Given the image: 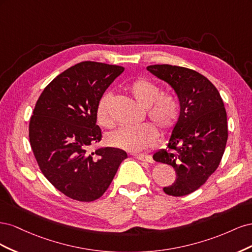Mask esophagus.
Returning a JSON list of instances; mask_svg holds the SVG:
<instances>
[{"instance_id": "34e87169", "label": "esophagus", "mask_w": 252, "mask_h": 252, "mask_svg": "<svg viewBox=\"0 0 252 252\" xmlns=\"http://www.w3.org/2000/svg\"><path fill=\"white\" fill-rule=\"evenodd\" d=\"M133 157L136 158H139L140 161H142V162H147V163L154 162V159H152L151 156H149V155H145V154H143V155H133Z\"/></svg>"}]
</instances>
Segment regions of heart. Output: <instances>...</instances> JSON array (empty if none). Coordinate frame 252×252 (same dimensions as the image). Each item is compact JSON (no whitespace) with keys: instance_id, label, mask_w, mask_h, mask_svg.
<instances>
[{"instance_id":"1","label":"heart","mask_w":252,"mask_h":252,"mask_svg":"<svg viewBox=\"0 0 252 252\" xmlns=\"http://www.w3.org/2000/svg\"><path fill=\"white\" fill-rule=\"evenodd\" d=\"M129 91L136 103L147 108L149 119L159 131L167 132L174 126L179 116L178 101L171 95H161V88L156 83L147 79H138L130 84ZM111 100V93H105L97 105V122L106 128L113 125L110 116ZM157 138L158 132L154 126L141 124L119 128L108 135V143L122 150L138 152L154 144Z\"/></svg>"}]
</instances>
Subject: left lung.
<instances>
[{
    "instance_id": "left-lung-1",
    "label": "left lung",
    "mask_w": 252,
    "mask_h": 252,
    "mask_svg": "<svg viewBox=\"0 0 252 252\" xmlns=\"http://www.w3.org/2000/svg\"><path fill=\"white\" fill-rule=\"evenodd\" d=\"M147 70L174 90L180 116L168 142V150L154 155L156 162L172 166L177 179L164 192L187 195L199 189L215 172L228 139L227 113L215 85L203 74L185 67L151 65Z\"/></svg>"
}]
</instances>
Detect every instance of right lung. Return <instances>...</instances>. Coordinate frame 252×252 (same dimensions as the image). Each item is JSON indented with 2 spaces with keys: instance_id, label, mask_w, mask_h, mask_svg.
<instances>
[{
  "instance_id": "add662e5",
  "label": "right lung",
  "mask_w": 252,
  "mask_h": 252,
  "mask_svg": "<svg viewBox=\"0 0 252 252\" xmlns=\"http://www.w3.org/2000/svg\"><path fill=\"white\" fill-rule=\"evenodd\" d=\"M124 67L82 62L59 74L43 90L29 123V141L40 169L70 199L102 196L127 158L122 149L89 146L100 142L97 105Z\"/></svg>"
}]
</instances>
